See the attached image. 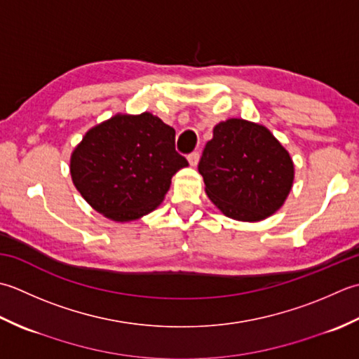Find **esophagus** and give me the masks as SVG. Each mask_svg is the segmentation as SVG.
Returning <instances> with one entry per match:
<instances>
[{
	"instance_id": "1",
	"label": "esophagus",
	"mask_w": 359,
	"mask_h": 359,
	"mask_svg": "<svg viewBox=\"0 0 359 359\" xmlns=\"http://www.w3.org/2000/svg\"><path fill=\"white\" fill-rule=\"evenodd\" d=\"M187 161H189L190 165L195 167L196 164H198V161H200V153H198V151H192V153H190V155L187 156Z\"/></svg>"
}]
</instances>
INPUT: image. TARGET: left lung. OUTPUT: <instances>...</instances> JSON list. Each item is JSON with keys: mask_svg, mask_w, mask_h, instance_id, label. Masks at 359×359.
<instances>
[{"mask_svg": "<svg viewBox=\"0 0 359 359\" xmlns=\"http://www.w3.org/2000/svg\"><path fill=\"white\" fill-rule=\"evenodd\" d=\"M198 172L222 214L250 223L276 214L294 181L288 150L265 126L238 118L214 127Z\"/></svg>", "mask_w": 359, "mask_h": 359, "instance_id": "obj_1", "label": "left lung"}]
</instances>
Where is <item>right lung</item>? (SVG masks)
<instances>
[{"mask_svg": "<svg viewBox=\"0 0 359 359\" xmlns=\"http://www.w3.org/2000/svg\"><path fill=\"white\" fill-rule=\"evenodd\" d=\"M186 165L175 150V130L158 116L118 113L86 131L71 153L69 172L94 210L126 223L155 210Z\"/></svg>", "mask_w": 359, "mask_h": 359, "instance_id": "1", "label": "right lung"}]
</instances>
